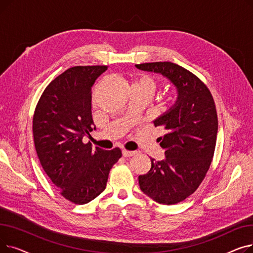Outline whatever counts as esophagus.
<instances>
[{
    "mask_svg": "<svg viewBox=\"0 0 253 253\" xmlns=\"http://www.w3.org/2000/svg\"><path fill=\"white\" fill-rule=\"evenodd\" d=\"M122 155L124 157L129 158V157H132L133 155H135V152H130V151H127V150H122Z\"/></svg>",
    "mask_w": 253,
    "mask_h": 253,
    "instance_id": "obj_1",
    "label": "esophagus"
}]
</instances>
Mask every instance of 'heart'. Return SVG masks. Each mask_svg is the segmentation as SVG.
<instances>
[{"mask_svg": "<svg viewBox=\"0 0 253 253\" xmlns=\"http://www.w3.org/2000/svg\"><path fill=\"white\" fill-rule=\"evenodd\" d=\"M129 91L141 92L148 97H151L158 88L157 80L148 74H136L132 76L128 82Z\"/></svg>", "mask_w": 253, "mask_h": 253, "instance_id": "1", "label": "heart"}]
</instances>
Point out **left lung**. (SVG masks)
Listing matches in <instances>:
<instances>
[{
    "label": "left lung",
    "instance_id": "1",
    "mask_svg": "<svg viewBox=\"0 0 253 253\" xmlns=\"http://www.w3.org/2000/svg\"><path fill=\"white\" fill-rule=\"evenodd\" d=\"M137 69L166 77L177 89V99L154 121L164 132L159 137L165 159L139 175L140 190L154 201L172 205L191 196L201 184L213 158L217 114L207 86L190 71L169 61L135 64Z\"/></svg>",
    "mask_w": 253,
    "mask_h": 253
}]
</instances>
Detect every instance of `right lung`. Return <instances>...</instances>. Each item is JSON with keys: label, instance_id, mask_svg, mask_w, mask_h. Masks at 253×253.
Wrapping results in <instances>:
<instances>
[{"label": "right lung", "instance_id": "right-lung-1", "mask_svg": "<svg viewBox=\"0 0 253 253\" xmlns=\"http://www.w3.org/2000/svg\"><path fill=\"white\" fill-rule=\"evenodd\" d=\"M106 70V65L66 70L46 87L33 118L40 163L61 196L79 205L104 191L111 168L122 156L119 148L103 151L83 142L94 126L91 88Z\"/></svg>", "mask_w": 253, "mask_h": 253}]
</instances>
